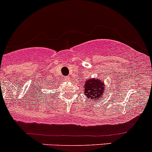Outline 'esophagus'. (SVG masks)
<instances>
[{
	"label": "esophagus",
	"mask_w": 152,
	"mask_h": 152,
	"mask_svg": "<svg viewBox=\"0 0 152 152\" xmlns=\"http://www.w3.org/2000/svg\"><path fill=\"white\" fill-rule=\"evenodd\" d=\"M69 80H70V78L69 77H64V81H69Z\"/></svg>",
	"instance_id": "34e87169"
}]
</instances>
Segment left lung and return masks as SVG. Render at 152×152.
I'll use <instances>...</instances> for the list:
<instances>
[{
    "instance_id": "1",
    "label": "left lung",
    "mask_w": 152,
    "mask_h": 152,
    "mask_svg": "<svg viewBox=\"0 0 152 152\" xmlns=\"http://www.w3.org/2000/svg\"><path fill=\"white\" fill-rule=\"evenodd\" d=\"M105 89L104 83L98 79H89L85 83V95L90 100L100 101L102 95L105 94L103 90Z\"/></svg>"
}]
</instances>
